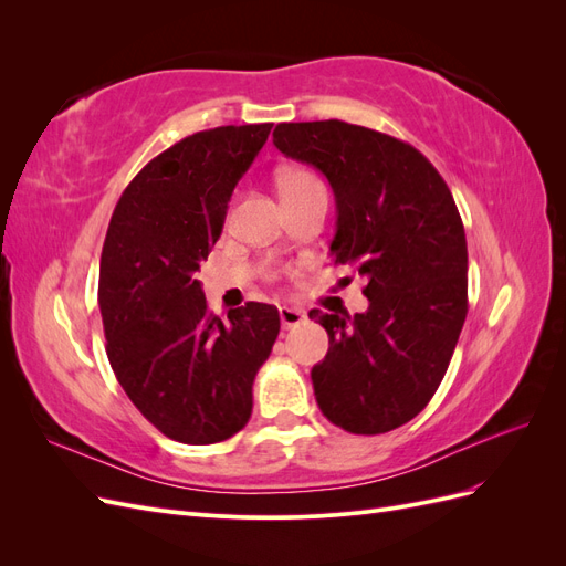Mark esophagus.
Returning a JSON list of instances; mask_svg holds the SVG:
<instances>
[{"label": "esophagus", "instance_id": "esophagus-1", "mask_svg": "<svg viewBox=\"0 0 566 566\" xmlns=\"http://www.w3.org/2000/svg\"><path fill=\"white\" fill-rule=\"evenodd\" d=\"M281 323L283 328H297L306 321V314L302 310H295V306H281Z\"/></svg>", "mask_w": 566, "mask_h": 566}]
</instances>
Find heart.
I'll return each mask as SVG.
<instances>
[{
  "mask_svg": "<svg viewBox=\"0 0 566 566\" xmlns=\"http://www.w3.org/2000/svg\"><path fill=\"white\" fill-rule=\"evenodd\" d=\"M323 186L312 172H306V169H283V172L279 175V188H281V196L283 200H290V198H297L306 191H312V188H318Z\"/></svg>",
  "mask_w": 566,
  "mask_h": 566,
  "instance_id": "1",
  "label": "heart"
}]
</instances>
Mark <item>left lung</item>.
Returning a JSON list of instances; mask_svg holds the SVG:
<instances>
[{
    "instance_id": "1",
    "label": "left lung",
    "mask_w": 566,
    "mask_h": 566,
    "mask_svg": "<svg viewBox=\"0 0 566 566\" xmlns=\"http://www.w3.org/2000/svg\"><path fill=\"white\" fill-rule=\"evenodd\" d=\"M273 146L331 181L335 264L368 285V310H312L328 354L312 368L321 413L352 434H382L430 403L468 316V241L447 181L418 148L342 123H281Z\"/></svg>"
}]
</instances>
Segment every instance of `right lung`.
I'll return each instance as SVG.
<instances>
[{
  "label": "right lung",
  "instance_id": "add662e5",
  "mask_svg": "<svg viewBox=\"0 0 566 566\" xmlns=\"http://www.w3.org/2000/svg\"><path fill=\"white\" fill-rule=\"evenodd\" d=\"M271 127H214L163 150L119 196L101 252L115 378L153 427L191 447L248 424L254 375L281 331L273 304L248 302L224 321L210 314L196 279Z\"/></svg>",
  "mask_w": 566,
  "mask_h": 566
}]
</instances>
